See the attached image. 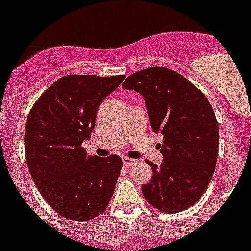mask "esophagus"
<instances>
[{
  "instance_id": "esophagus-1",
  "label": "esophagus",
  "mask_w": 251,
  "mask_h": 251,
  "mask_svg": "<svg viewBox=\"0 0 251 251\" xmlns=\"http://www.w3.org/2000/svg\"><path fill=\"white\" fill-rule=\"evenodd\" d=\"M122 162H123V165L124 166H132L136 163V159H133V158H129V157H123L122 158Z\"/></svg>"
}]
</instances>
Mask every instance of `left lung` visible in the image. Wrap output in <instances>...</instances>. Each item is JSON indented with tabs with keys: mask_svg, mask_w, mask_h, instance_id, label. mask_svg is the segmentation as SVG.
Listing matches in <instances>:
<instances>
[{
	"mask_svg": "<svg viewBox=\"0 0 251 251\" xmlns=\"http://www.w3.org/2000/svg\"><path fill=\"white\" fill-rule=\"evenodd\" d=\"M123 89L145 99L152 129L163 136L161 166L148 162L153 177L142 186L148 203L167 214L200 200L214 175L219 124L211 104L192 83L167 68L145 69L128 76Z\"/></svg>",
	"mask_w": 251,
	"mask_h": 251,
	"instance_id": "8db88e82",
	"label": "left lung"
}]
</instances>
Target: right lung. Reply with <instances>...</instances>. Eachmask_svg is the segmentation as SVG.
Returning <instances> with one entry per match:
<instances>
[{"label":"right lung","mask_w":251,"mask_h":251,"mask_svg":"<svg viewBox=\"0 0 251 251\" xmlns=\"http://www.w3.org/2000/svg\"><path fill=\"white\" fill-rule=\"evenodd\" d=\"M124 75H68L44 92L27 117L26 162L46 202L74 221H88L106 210L121 175L117 154L89 156L81 147L95 127L101 101Z\"/></svg>","instance_id":"right-lung-1"}]
</instances>
